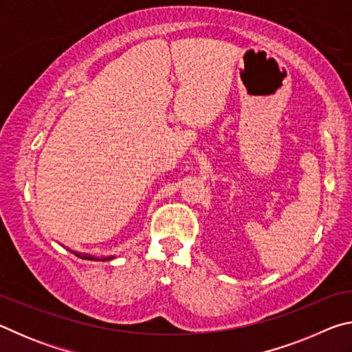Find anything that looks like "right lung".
<instances>
[{"mask_svg":"<svg viewBox=\"0 0 352 352\" xmlns=\"http://www.w3.org/2000/svg\"><path fill=\"white\" fill-rule=\"evenodd\" d=\"M71 253L76 254L77 258H82V259H88V261H110L115 258V256H105V258H96V256H91V254H87V253H79V252H74V250H69Z\"/></svg>","mask_w":352,"mask_h":352,"instance_id":"right-lung-1","label":"right lung"}]
</instances>
